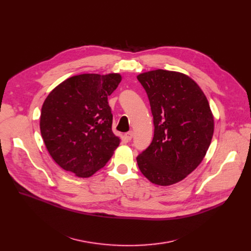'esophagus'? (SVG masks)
<instances>
[{
    "label": "esophagus",
    "instance_id": "obj_1",
    "mask_svg": "<svg viewBox=\"0 0 251 251\" xmlns=\"http://www.w3.org/2000/svg\"><path fill=\"white\" fill-rule=\"evenodd\" d=\"M125 137H126V139H127L128 141H130V140L132 139V137H133V132H132V131L127 132V133L125 134Z\"/></svg>",
    "mask_w": 251,
    "mask_h": 251
}]
</instances>
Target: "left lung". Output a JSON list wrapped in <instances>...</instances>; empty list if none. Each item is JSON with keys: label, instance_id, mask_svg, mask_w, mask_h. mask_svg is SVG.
Here are the masks:
<instances>
[{"label": "left lung", "instance_id": "left-lung-1", "mask_svg": "<svg viewBox=\"0 0 251 251\" xmlns=\"http://www.w3.org/2000/svg\"><path fill=\"white\" fill-rule=\"evenodd\" d=\"M154 119L150 146L137 157L150 182H180L202 161L213 135V116L200 86L186 75L157 69L141 74Z\"/></svg>", "mask_w": 251, "mask_h": 251}]
</instances>
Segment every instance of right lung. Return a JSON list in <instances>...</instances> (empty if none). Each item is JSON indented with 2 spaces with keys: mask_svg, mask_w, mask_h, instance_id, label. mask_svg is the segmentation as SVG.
<instances>
[{
  "mask_svg": "<svg viewBox=\"0 0 251 251\" xmlns=\"http://www.w3.org/2000/svg\"><path fill=\"white\" fill-rule=\"evenodd\" d=\"M121 79L118 74L79 75L46 98L41 133L50 155L63 170L88 177L112 157L120 139L112 132L108 96Z\"/></svg>",
  "mask_w": 251,
  "mask_h": 251,
  "instance_id": "obj_1",
  "label": "right lung"
}]
</instances>
